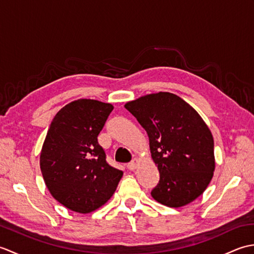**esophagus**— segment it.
Wrapping results in <instances>:
<instances>
[{
	"instance_id": "obj_1",
	"label": "esophagus",
	"mask_w": 254,
	"mask_h": 254,
	"mask_svg": "<svg viewBox=\"0 0 254 254\" xmlns=\"http://www.w3.org/2000/svg\"><path fill=\"white\" fill-rule=\"evenodd\" d=\"M137 165H138V159L134 158L132 161H130V163L127 165V167L128 170H134L137 167Z\"/></svg>"
}]
</instances>
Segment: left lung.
Here are the masks:
<instances>
[{
	"mask_svg": "<svg viewBox=\"0 0 254 254\" xmlns=\"http://www.w3.org/2000/svg\"><path fill=\"white\" fill-rule=\"evenodd\" d=\"M149 137L160 179L150 194L169 207H180L205 191L215 169L214 139L193 108L175 94H150L126 104Z\"/></svg>",
	"mask_w": 254,
	"mask_h": 254,
	"instance_id": "1",
	"label": "left lung"
}]
</instances>
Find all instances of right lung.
<instances>
[{
    "label": "right lung",
    "mask_w": 254,
    "mask_h": 254,
    "mask_svg": "<svg viewBox=\"0 0 254 254\" xmlns=\"http://www.w3.org/2000/svg\"><path fill=\"white\" fill-rule=\"evenodd\" d=\"M113 106L93 99L69 102L50 124L40 155L48 190L59 203L90 213L115 193L123 171L110 166L98 143Z\"/></svg>",
    "instance_id": "1"
}]
</instances>
